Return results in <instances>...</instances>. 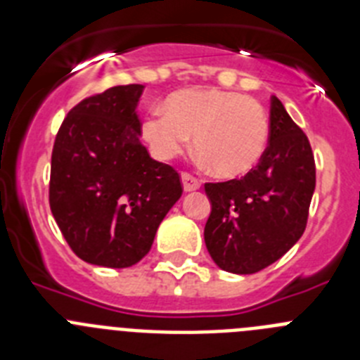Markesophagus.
Instances as JSON below:
<instances>
[{"mask_svg":"<svg viewBox=\"0 0 360 360\" xmlns=\"http://www.w3.org/2000/svg\"><path fill=\"white\" fill-rule=\"evenodd\" d=\"M182 182H184V189L186 191H196L200 189L202 182H200L198 178L193 176L191 173H182Z\"/></svg>","mask_w":360,"mask_h":360,"instance_id":"esophagus-1","label":"esophagus"}]
</instances>
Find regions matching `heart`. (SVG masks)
I'll return each mask as SVG.
<instances>
[{
  "label": "heart",
  "mask_w": 360,
  "mask_h": 360,
  "mask_svg": "<svg viewBox=\"0 0 360 360\" xmlns=\"http://www.w3.org/2000/svg\"><path fill=\"white\" fill-rule=\"evenodd\" d=\"M195 135L196 149L219 176L252 171L266 151L269 115L256 98L216 88L174 91L165 111L155 108L142 122V136L153 155L173 160Z\"/></svg>",
  "instance_id": "heart-1"
}]
</instances>
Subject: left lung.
<instances>
[{
  "label": "left lung",
  "mask_w": 360,
  "mask_h": 360,
  "mask_svg": "<svg viewBox=\"0 0 360 360\" xmlns=\"http://www.w3.org/2000/svg\"><path fill=\"white\" fill-rule=\"evenodd\" d=\"M314 189L310 141L272 97L262 160L245 176L205 184L212 207L203 238L216 265L232 274H254L278 262L303 236Z\"/></svg>",
  "instance_id": "8db88e82"
}]
</instances>
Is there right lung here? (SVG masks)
Segmentation results:
<instances>
[{
	"mask_svg": "<svg viewBox=\"0 0 360 360\" xmlns=\"http://www.w3.org/2000/svg\"><path fill=\"white\" fill-rule=\"evenodd\" d=\"M144 86H113L82 98L56 135L49 202L70 249L108 269L139 263L182 196L174 167L142 144L136 104Z\"/></svg>",
	"mask_w": 360,
	"mask_h": 360,
	"instance_id": "1",
	"label": "right lung"
}]
</instances>
